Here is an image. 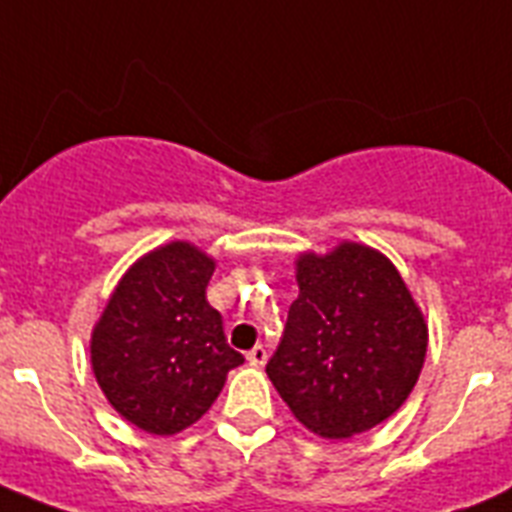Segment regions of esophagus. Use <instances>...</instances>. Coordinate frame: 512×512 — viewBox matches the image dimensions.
Wrapping results in <instances>:
<instances>
[{"instance_id": "esophagus-1", "label": "esophagus", "mask_w": 512, "mask_h": 512, "mask_svg": "<svg viewBox=\"0 0 512 512\" xmlns=\"http://www.w3.org/2000/svg\"><path fill=\"white\" fill-rule=\"evenodd\" d=\"M247 361L252 366H263L265 361H268V350H265L263 345H255V348H252L247 353Z\"/></svg>"}]
</instances>
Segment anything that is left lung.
I'll return each mask as SVG.
<instances>
[{
    "label": "left lung",
    "mask_w": 512,
    "mask_h": 512,
    "mask_svg": "<svg viewBox=\"0 0 512 512\" xmlns=\"http://www.w3.org/2000/svg\"><path fill=\"white\" fill-rule=\"evenodd\" d=\"M295 276L300 295L265 372L311 433H366L420 380L428 321L396 265L358 241L300 252Z\"/></svg>",
    "instance_id": "1"
}]
</instances>
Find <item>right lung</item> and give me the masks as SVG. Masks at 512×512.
<instances>
[{"label":"right lung","instance_id":"1","mask_svg":"<svg viewBox=\"0 0 512 512\" xmlns=\"http://www.w3.org/2000/svg\"><path fill=\"white\" fill-rule=\"evenodd\" d=\"M215 273L191 241L151 249L124 271L90 337L92 374L124 420L151 436L191 428L244 356L207 303Z\"/></svg>","mask_w":512,"mask_h":512}]
</instances>
